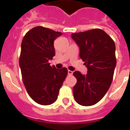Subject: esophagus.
Returning a JSON list of instances; mask_svg holds the SVG:
<instances>
[{"label":"esophagus","mask_w":130,"mask_h":130,"mask_svg":"<svg viewBox=\"0 0 130 130\" xmlns=\"http://www.w3.org/2000/svg\"><path fill=\"white\" fill-rule=\"evenodd\" d=\"M68 75H72V74H73V72H72V71H71V70H68Z\"/></svg>","instance_id":"34e87169"}]
</instances>
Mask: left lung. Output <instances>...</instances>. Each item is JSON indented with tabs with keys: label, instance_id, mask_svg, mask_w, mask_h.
I'll use <instances>...</instances> for the list:
<instances>
[{
	"label": "left lung",
	"instance_id": "1",
	"mask_svg": "<svg viewBox=\"0 0 130 130\" xmlns=\"http://www.w3.org/2000/svg\"><path fill=\"white\" fill-rule=\"evenodd\" d=\"M79 47V56L85 62L88 73H73L77 80L73 88L74 98L82 106H92L105 95L111 84L116 65L113 40L99 28L72 33Z\"/></svg>",
	"mask_w": 130,
	"mask_h": 130
}]
</instances>
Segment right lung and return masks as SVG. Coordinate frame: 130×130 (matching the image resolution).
<instances>
[{
    "label": "right lung",
    "instance_id": "add662e5",
    "mask_svg": "<svg viewBox=\"0 0 130 130\" xmlns=\"http://www.w3.org/2000/svg\"><path fill=\"white\" fill-rule=\"evenodd\" d=\"M62 35L37 26L25 35L21 42L19 66L23 82L30 97L42 105L56 102L68 74L67 68L58 70L48 62L55 56L54 40Z\"/></svg>",
    "mask_w": 130,
    "mask_h": 130
}]
</instances>
